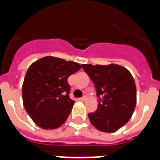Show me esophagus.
Segmentation results:
<instances>
[{
    "label": "esophagus",
    "mask_w": 160,
    "mask_h": 160,
    "mask_svg": "<svg viewBox=\"0 0 160 160\" xmlns=\"http://www.w3.org/2000/svg\"><path fill=\"white\" fill-rule=\"evenodd\" d=\"M86 99H87V96H86V95H85L82 98H80V100H81V101H85V100H86Z\"/></svg>",
    "instance_id": "obj_1"
}]
</instances>
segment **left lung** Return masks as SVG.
<instances>
[{"mask_svg":"<svg viewBox=\"0 0 160 160\" xmlns=\"http://www.w3.org/2000/svg\"><path fill=\"white\" fill-rule=\"evenodd\" d=\"M96 88L98 108L88 114L98 130L114 133L131 118L136 105V86L131 73L116 64L81 65Z\"/></svg>","mask_w":160,"mask_h":160,"instance_id":"left-lung-1","label":"left lung"}]
</instances>
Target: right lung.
Masks as SVG:
<instances>
[{"label":"right lung","instance_id":"obj_1","mask_svg":"<svg viewBox=\"0 0 160 160\" xmlns=\"http://www.w3.org/2000/svg\"><path fill=\"white\" fill-rule=\"evenodd\" d=\"M81 65L60 58L46 56L32 63L23 85V105L34 123L44 129L62 125L70 115L75 101L69 96L68 77Z\"/></svg>","mask_w":160,"mask_h":160}]
</instances>
